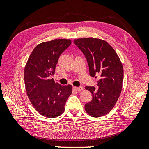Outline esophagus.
Instances as JSON below:
<instances>
[{"mask_svg":"<svg viewBox=\"0 0 149 149\" xmlns=\"http://www.w3.org/2000/svg\"><path fill=\"white\" fill-rule=\"evenodd\" d=\"M74 89L77 91H81L83 90V86H79V87H74Z\"/></svg>","mask_w":149,"mask_h":149,"instance_id":"obj_1","label":"esophagus"}]
</instances>
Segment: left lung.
<instances>
[{
    "instance_id": "obj_1",
    "label": "left lung",
    "mask_w": 149,
    "mask_h": 149,
    "mask_svg": "<svg viewBox=\"0 0 149 149\" xmlns=\"http://www.w3.org/2000/svg\"><path fill=\"white\" fill-rule=\"evenodd\" d=\"M86 58L91 77H99L97 86H86L92 100L85 104V110L93 117L108 113L115 106L122 91L123 68L115 50L106 41L84 38L74 40Z\"/></svg>"
}]
</instances>
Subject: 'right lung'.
Returning a JSON list of instances; mask_svg holds the SVG:
<instances>
[{"instance_id": "add662e5", "label": "right lung", "mask_w": 149, "mask_h": 149, "mask_svg": "<svg viewBox=\"0 0 149 149\" xmlns=\"http://www.w3.org/2000/svg\"><path fill=\"white\" fill-rule=\"evenodd\" d=\"M72 41L54 40L38 45L31 54L24 69L27 95L34 109L43 116L56 118L64 112L72 94L70 84L61 86L50 77L54 74L60 55Z\"/></svg>"}]
</instances>
